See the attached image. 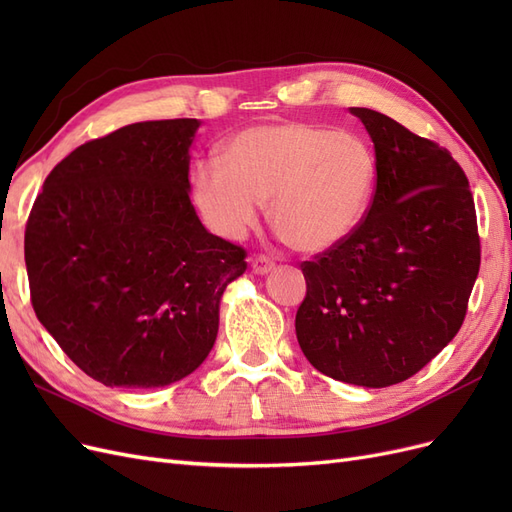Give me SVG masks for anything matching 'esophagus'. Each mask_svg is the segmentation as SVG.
Segmentation results:
<instances>
[{
    "label": "esophagus",
    "instance_id": "1",
    "mask_svg": "<svg viewBox=\"0 0 512 512\" xmlns=\"http://www.w3.org/2000/svg\"><path fill=\"white\" fill-rule=\"evenodd\" d=\"M250 265H252V271L258 273V275H265V273H269V271L275 269V262H273L271 258H267V256H256V258H252Z\"/></svg>",
    "mask_w": 512,
    "mask_h": 512
}]
</instances>
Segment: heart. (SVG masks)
I'll return each mask as SVG.
<instances>
[{"instance_id": "heart-1", "label": "heart", "mask_w": 512, "mask_h": 512, "mask_svg": "<svg viewBox=\"0 0 512 512\" xmlns=\"http://www.w3.org/2000/svg\"><path fill=\"white\" fill-rule=\"evenodd\" d=\"M222 160H200L192 196L224 239L247 235L271 200V220L301 252H322L359 228L376 183V156L359 134L305 121L267 123L230 138Z\"/></svg>"}]
</instances>
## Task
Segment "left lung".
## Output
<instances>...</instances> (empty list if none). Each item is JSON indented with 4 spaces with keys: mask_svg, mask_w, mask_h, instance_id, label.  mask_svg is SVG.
<instances>
[{
    "mask_svg": "<svg viewBox=\"0 0 512 512\" xmlns=\"http://www.w3.org/2000/svg\"><path fill=\"white\" fill-rule=\"evenodd\" d=\"M376 151V190L350 237L301 271L297 339L324 376L369 389L421 371L461 329L478 267L474 198L448 149L350 108Z\"/></svg>",
    "mask_w": 512,
    "mask_h": 512,
    "instance_id": "left-lung-1",
    "label": "left lung"
}]
</instances>
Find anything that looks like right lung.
<instances>
[{
	"label": "right lung",
	"mask_w": 512,
	"mask_h": 512,
	"mask_svg": "<svg viewBox=\"0 0 512 512\" xmlns=\"http://www.w3.org/2000/svg\"><path fill=\"white\" fill-rule=\"evenodd\" d=\"M198 119L141 121L76 147L46 177L25 226L42 327L87 376L123 389L173 384L207 359L241 245L190 203Z\"/></svg>",
	"instance_id": "1"
}]
</instances>
